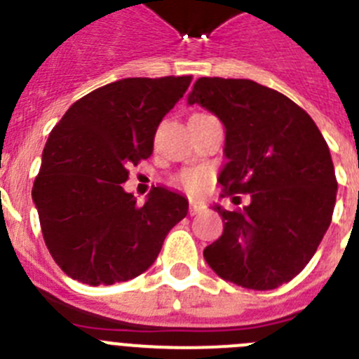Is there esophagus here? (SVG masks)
Instances as JSON below:
<instances>
[{"label":"esophagus","instance_id":"esophagus-1","mask_svg":"<svg viewBox=\"0 0 359 359\" xmlns=\"http://www.w3.org/2000/svg\"><path fill=\"white\" fill-rule=\"evenodd\" d=\"M203 210H205V205H203V203L196 201V199H190V208H189L190 215H196Z\"/></svg>","mask_w":359,"mask_h":359}]
</instances>
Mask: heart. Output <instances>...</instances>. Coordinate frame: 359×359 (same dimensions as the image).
<instances>
[{"mask_svg":"<svg viewBox=\"0 0 359 359\" xmlns=\"http://www.w3.org/2000/svg\"><path fill=\"white\" fill-rule=\"evenodd\" d=\"M180 182L190 192H199L205 185V176L201 172H187L180 177Z\"/></svg>","mask_w":359,"mask_h":359,"instance_id":"1","label":"heart"}]
</instances>
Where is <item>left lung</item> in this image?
I'll return each instance as SVG.
<instances>
[{"label": "left lung", "mask_w": 359, "mask_h": 359, "mask_svg": "<svg viewBox=\"0 0 359 359\" xmlns=\"http://www.w3.org/2000/svg\"><path fill=\"white\" fill-rule=\"evenodd\" d=\"M187 104L224 126L217 182L250 194V205L231 212L214 205L223 236L205 248V261L246 290L286 284L315 255L334 210L338 183L322 133L286 95L248 79H198Z\"/></svg>", "instance_id": "1"}]
</instances>
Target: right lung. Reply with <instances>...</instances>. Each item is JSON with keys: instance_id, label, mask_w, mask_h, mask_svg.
<instances>
[{"instance_id": "add662e5", "label": "right lung", "mask_w": 359, "mask_h": 359, "mask_svg": "<svg viewBox=\"0 0 359 359\" xmlns=\"http://www.w3.org/2000/svg\"><path fill=\"white\" fill-rule=\"evenodd\" d=\"M190 77L122 79L73 104L52 129L32 199L46 248L68 277L111 286L156 261L189 199L154 187L144 205L123 190L128 167L152 154L163 116Z\"/></svg>"}]
</instances>
